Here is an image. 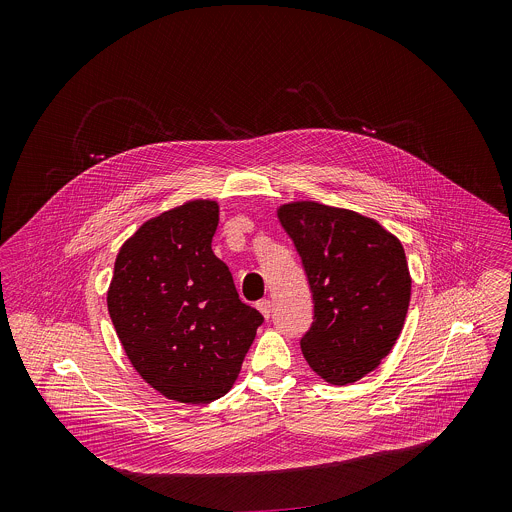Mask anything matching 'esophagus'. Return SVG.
<instances>
[{
	"instance_id": "obj_1",
	"label": "esophagus",
	"mask_w": 512,
	"mask_h": 512,
	"mask_svg": "<svg viewBox=\"0 0 512 512\" xmlns=\"http://www.w3.org/2000/svg\"><path fill=\"white\" fill-rule=\"evenodd\" d=\"M256 307H258V311H260L266 319H270V315H272V301H270V299H260V301L256 303Z\"/></svg>"
}]
</instances>
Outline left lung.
<instances>
[{
  "label": "left lung",
  "instance_id": "left-lung-1",
  "mask_svg": "<svg viewBox=\"0 0 512 512\" xmlns=\"http://www.w3.org/2000/svg\"><path fill=\"white\" fill-rule=\"evenodd\" d=\"M313 295L301 353L321 378L349 384L392 351L412 280L400 240L376 220L311 201L280 207Z\"/></svg>",
  "mask_w": 512,
  "mask_h": 512
}]
</instances>
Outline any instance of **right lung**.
Instances as JSON below:
<instances>
[{
  "label": "right lung",
  "mask_w": 512,
  "mask_h": 512,
  "mask_svg": "<svg viewBox=\"0 0 512 512\" xmlns=\"http://www.w3.org/2000/svg\"><path fill=\"white\" fill-rule=\"evenodd\" d=\"M215 201H189L144 222L116 256L108 311L130 363L183 404L224 396L264 317L240 301L211 248Z\"/></svg>",
  "instance_id": "right-lung-1"
}]
</instances>
